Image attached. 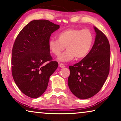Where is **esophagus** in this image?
Wrapping results in <instances>:
<instances>
[{
	"label": "esophagus",
	"instance_id": "1",
	"mask_svg": "<svg viewBox=\"0 0 121 121\" xmlns=\"http://www.w3.org/2000/svg\"><path fill=\"white\" fill-rule=\"evenodd\" d=\"M59 67L60 68H64L65 67V65H64V64L63 63H59Z\"/></svg>",
	"mask_w": 121,
	"mask_h": 121
}]
</instances>
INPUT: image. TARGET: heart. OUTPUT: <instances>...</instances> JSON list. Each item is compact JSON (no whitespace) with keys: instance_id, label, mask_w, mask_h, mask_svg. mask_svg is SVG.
Returning a JSON list of instances; mask_svg holds the SVG:
<instances>
[{"instance_id":"1","label":"heart","mask_w":121,"mask_h":121,"mask_svg":"<svg viewBox=\"0 0 121 121\" xmlns=\"http://www.w3.org/2000/svg\"><path fill=\"white\" fill-rule=\"evenodd\" d=\"M94 37L88 29L69 28L61 31L58 39L51 38L48 46L51 52L58 57L65 48L67 50L59 56V60L68 62L74 59L85 58L90 52L93 45Z\"/></svg>"}]
</instances>
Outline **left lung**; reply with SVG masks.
Segmentation results:
<instances>
[{"label":"left lung","mask_w":121,"mask_h":121,"mask_svg":"<svg viewBox=\"0 0 121 121\" xmlns=\"http://www.w3.org/2000/svg\"><path fill=\"white\" fill-rule=\"evenodd\" d=\"M90 52L78 63L69 67L68 84L71 92L80 99L90 98L103 86L110 72V46L105 34L96 27Z\"/></svg>","instance_id":"8db88e82"}]
</instances>
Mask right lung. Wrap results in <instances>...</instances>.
I'll return each mask as SVG.
<instances>
[{
    "mask_svg": "<svg viewBox=\"0 0 121 121\" xmlns=\"http://www.w3.org/2000/svg\"><path fill=\"white\" fill-rule=\"evenodd\" d=\"M47 20H35L18 34L12 49L11 72L21 91L37 98L47 89L50 76L58 65L53 61L48 42L51 34L59 28Z\"/></svg>",
    "mask_w": 121,
    "mask_h": 121,
    "instance_id": "obj_1",
    "label": "right lung"
}]
</instances>
